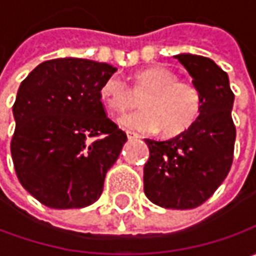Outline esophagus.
<instances>
[{
    "instance_id": "34e87169",
    "label": "esophagus",
    "mask_w": 256,
    "mask_h": 256,
    "mask_svg": "<svg viewBox=\"0 0 256 256\" xmlns=\"http://www.w3.org/2000/svg\"><path fill=\"white\" fill-rule=\"evenodd\" d=\"M126 136H128V140H136V138H140V135L136 132H134V131H126Z\"/></svg>"
}]
</instances>
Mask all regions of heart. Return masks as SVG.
I'll return each mask as SVG.
<instances>
[{"mask_svg": "<svg viewBox=\"0 0 256 256\" xmlns=\"http://www.w3.org/2000/svg\"><path fill=\"white\" fill-rule=\"evenodd\" d=\"M104 105L121 114L142 98V110L122 115L120 125L138 132L162 131L165 136H178L190 131L202 111V94L190 81L178 80V75L166 68L154 66L135 75L132 86L120 75L114 74L101 86Z\"/></svg>", "mask_w": 256, "mask_h": 256, "instance_id": "obj_1", "label": "heart"}]
</instances>
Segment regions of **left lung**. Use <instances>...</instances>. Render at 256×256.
Returning <instances> with one entry per match:
<instances>
[{
  "mask_svg": "<svg viewBox=\"0 0 256 256\" xmlns=\"http://www.w3.org/2000/svg\"><path fill=\"white\" fill-rule=\"evenodd\" d=\"M202 94V111L190 131L168 141L145 140L150 158L144 166V191L155 205L192 210L202 205L226 178L234 161L236 130L232 121L230 80L212 60L175 56Z\"/></svg>",
  "mask_w": 256,
  "mask_h": 256,
  "instance_id": "1",
  "label": "left lung"
}]
</instances>
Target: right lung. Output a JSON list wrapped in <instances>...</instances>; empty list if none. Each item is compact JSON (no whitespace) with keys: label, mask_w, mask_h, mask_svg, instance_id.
I'll use <instances>...</instances> for the list:
<instances>
[{"label":"right lung","mask_w":256,"mask_h":256,"mask_svg":"<svg viewBox=\"0 0 256 256\" xmlns=\"http://www.w3.org/2000/svg\"><path fill=\"white\" fill-rule=\"evenodd\" d=\"M115 71L105 62L56 58L20 85L11 155L21 185L45 206L84 208L100 200L105 175L126 142L100 95Z\"/></svg>","instance_id":"obj_1"}]
</instances>
